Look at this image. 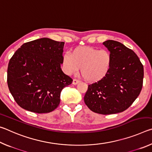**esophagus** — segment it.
<instances>
[{
	"label": "esophagus",
	"instance_id": "34e87169",
	"mask_svg": "<svg viewBox=\"0 0 152 152\" xmlns=\"http://www.w3.org/2000/svg\"><path fill=\"white\" fill-rule=\"evenodd\" d=\"M80 80H78L77 79H74L73 81H72V84H74V85H76V84H78V83H80Z\"/></svg>",
	"mask_w": 152,
	"mask_h": 152
}]
</instances>
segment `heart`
Masks as SVG:
<instances>
[{
    "instance_id": "1",
    "label": "heart",
    "mask_w": 152,
    "mask_h": 152,
    "mask_svg": "<svg viewBox=\"0 0 152 152\" xmlns=\"http://www.w3.org/2000/svg\"><path fill=\"white\" fill-rule=\"evenodd\" d=\"M112 56L109 51L99 50L90 46H80L74 49L71 54L66 53L62 57L63 70L68 75L80 73L86 81L101 80L109 72Z\"/></svg>"
}]
</instances>
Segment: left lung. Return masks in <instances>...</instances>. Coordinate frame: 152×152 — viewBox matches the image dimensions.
<instances>
[{
    "instance_id": "8db88e82",
    "label": "left lung",
    "mask_w": 152,
    "mask_h": 152,
    "mask_svg": "<svg viewBox=\"0 0 152 152\" xmlns=\"http://www.w3.org/2000/svg\"><path fill=\"white\" fill-rule=\"evenodd\" d=\"M102 44L112 56L111 67L103 79L88 85L84 100L92 111L115 114L128 109L140 94L143 66L134 51L121 43L107 40Z\"/></svg>"
}]
</instances>
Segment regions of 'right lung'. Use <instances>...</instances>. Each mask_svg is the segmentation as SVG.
<instances>
[{
	"label": "right lung",
	"mask_w": 152,
	"mask_h": 152,
	"mask_svg": "<svg viewBox=\"0 0 152 152\" xmlns=\"http://www.w3.org/2000/svg\"><path fill=\"white\" fill-rule=\"evenodd\" d=\"M64 42L41 38L25 43L9 61L7 83L15 101L27 110L53 111L72 79L61 69Z\"/></svg>",
	"instance_id": "right-lung-1"
}]
</instances>
